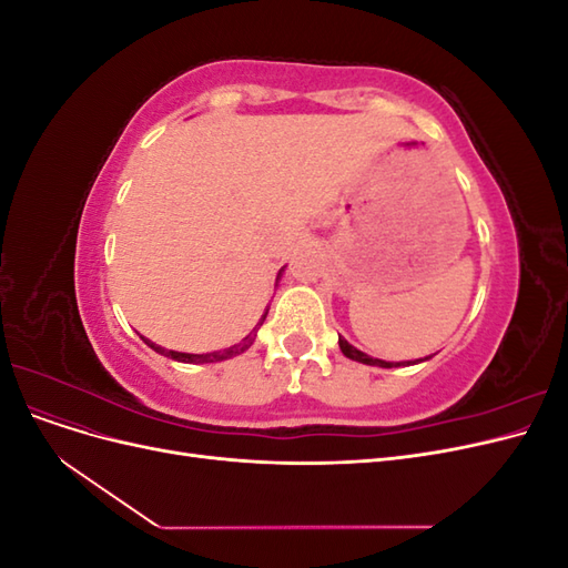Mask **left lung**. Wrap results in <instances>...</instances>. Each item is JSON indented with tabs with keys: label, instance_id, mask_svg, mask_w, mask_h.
I'll list each match as a JSON object with an SVG mask.
<instances>
[{
	"label": "left lung",
	"instance_id": "1",
	"mask_svg": "<svg viewBox=\"0 0 568 568\" xmlns=\"http://www.w3.org/2000/svg\"><path fill=\"white\" fill-rule=\"evenodd\" d=\"M338 346H341V353L346 355V357H351V359H355V363H363V365H372V367H400V365H417V363H422V359H417V363H386V359H379V357H369L367 353H363V351H357L355 346H351V343L346 341V338H341L338 336ZM424 359H428V357H424Z\"/></svg>",
	"mask_w": 568,
	"mask_h": 568
}]
</instances>
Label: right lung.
Returning <instances> with one entry per match:
<instances>
[{
  "instance_id": "obj_1",
  "label": "right lung",
  "mask_w": 568,
  "mask_h": 568,
  "mask_svg": "<svg viewBox=\"0 0 568 568\" xmlns=\"http://www.w3.org/2000/svg\"><path fill=\"white\" fill-rule=\"evenodd\" d=\"M282 272H284V267L280 270V274H277V282H280V277H282ZM265 317H267V311H265V315L261 317V322H257V326H261L263 322H265ZM257 326L255 329L242 341V343H236V346H232V348H225V351H217V353H205V355H194V353H178V351H165V348H161V346H156V343H151L149 338H144V343L146 346H151L153 351L156 353H161V355H165V357H173V359H178V363H220V359H227V357H234V355H239V353H244V351H248L251 346H253V338H255V332H257Z\"/></svg>"
}]
</instances>
